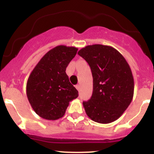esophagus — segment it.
I'll return each mask as SVG.
<instances>
[{
  "instance_id": "1",
  "label": "esophagus",
  "mask_w": 154,
  "mask_h": 154,
  "mask_svg": "<svg viewBox=\"0 0 154 154\" xmlns=\"http://www.w3.org/2000/svg\"><path fill=\"white\" fill-rule=\"evenodd\" d=\"M76 88H77V91H79V90H80V85H76Z\"/></svg>"
}]
</instances>
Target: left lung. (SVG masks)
I'll list each match as a JSON object with an SVG mask.
<instances>
[{
	"label": "left lung",
	"instance_id": "obj_1",
	"mask_svg": "<svg viewBox=\"0 0 154 154\" xmlns=\"http://www.w3.org/2000/svg\"><path fill=\"white\" fill-rule=\"evenodd\" d=\"M78 55L89 64L93 78L91 98L82 103L87 115L101 124L119 119L133 98L134 79L128 63L115 48L100 44L83 48Z\"/></svg>",
	"mask_w": 154,
	"mask_h": 154
}]
</instances>
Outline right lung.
<instances>
[{"label":"right lung","instance_id":"right-lung-1","mask_svg":"<svg viewBox=\"0 0 154 154\" xmlns=\"http://www.w3.org/2000/svg\"><path fill=\"white\" fill-rule=\"evenodd\" d=\"M77 50L65 45L55 47L44 55L31 72L26 83V95L40 117L48 120L61 118L69 102L78 97V91L66 73Z\"/></svg>","mask_w":154,"mask_h":154}]
</instances>
